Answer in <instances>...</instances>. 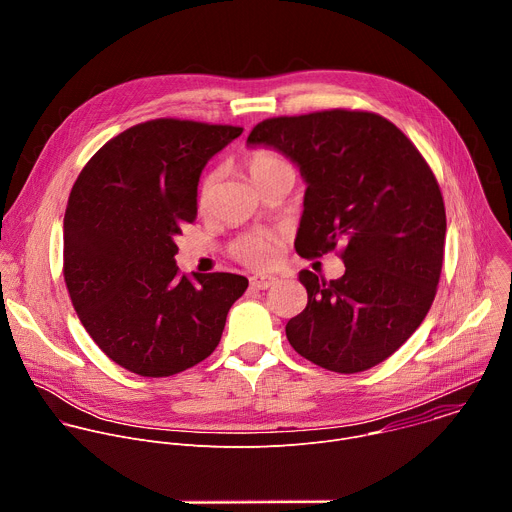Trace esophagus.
Wrapping results in <instances>:
<instances>
[{
  "mask_svg": "<svg viewBox=\"0 0 512 512\" xmlns=\"http://www.w3.org/2000/svg\"><path fill=\"white\" fill-rule=\"evenodd\" d=\"M249 281H251L253 289H267V287L277 283V277H273V275H253Z\"/></svg>",
  "mask_w": 512,
  "mask_h": 512,
  "instance_id": "1",
  "label": "esophagus"
}]
</instances>
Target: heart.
Segmentation results:
<instances>
[{
  "instance_id": "1",
  "label": "heart",
  "mask_w": 512,
  "mask_h": 512,
  "mask_svg": "<svg viewBox=\"0 0 512 512\" xmlns=\"http://www.w3.org/2000/svg\"><path fill=\"white\" fill-rule=\"evenodd\" d=\"M281 162L277 156L269 154V152H255L251 158H249V172H251V178H255L257 174H261L263 170L271 168L273 164ZM214 174L206 176L202 186H200V194H198V200L200 204H206L212 190H214ZM233 255L235 259H239L241 263L249 265V267H257V269H265L269 267L273 261H275V255H277V243L275 239L269 235V233H249V235H243L241 239H237L233 243Z\"/></svg>"
}]
</instances>
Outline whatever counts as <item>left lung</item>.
I'll list each match as a JSON object with an SVG mask.
<instances>
[{
    "instance_id": "left-lung-1",
    "label": "left lung",
    "mask_w": 512,
    "mask_h": 512,
    "mask_svg": "<svg viewBox=\"0 0 512 512\" xmlns=\"http://www.w3.org/2000/svg\"><path fill=\"white\" fill-rule=\"evenodd\" d=\"M247 143L281 152L308 184L298 255L342 247V277L300 271L308 306L287 322L289 344L334 373L375 367L419 328L440 281L446 208L431 168L397 125L369 111L265 119Z\"/></svg>"
}]
</instances>
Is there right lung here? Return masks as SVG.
Wrapping results in <instances>:
<instances>
[{
  "instance_id": "right-lung-1",
  "label": "right lung",
  "mask_w": 512,
  "mask_h": 512,
  "mask_svg": "<svg viewBox=\"0 0 512 512\" xmlns=\"http://www.w3.org/2000/svg\"><path fill=\"white\" fill-rule=\"evenodd\" d=\"M243 127L152 119L109 139L70 190L64 281L95 344L141 377L182 373L221 342L245 294L235 273L182 275L176 237L196 218L206 162Z\"/></svg>"
}]
</instances>
